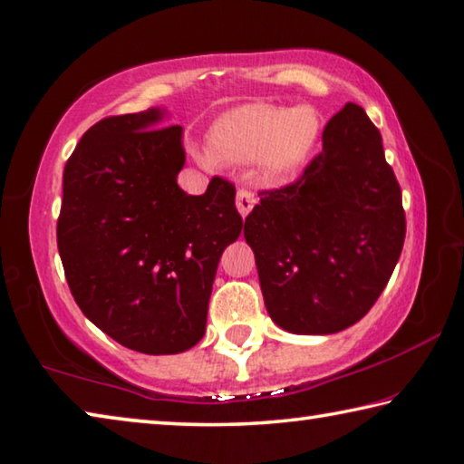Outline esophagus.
I'll return each instance as SVG.
<instances>
[{
  "instance_id": "34e87169",
  "label": "esophagus",
  "mask_w": 464,
  "mask_h": 464,
  "mask_svg": "<svg viewBox=\"0 0 464 464\" xmlns=\"http://www.w3.org/2000/svg\"><path fill=\"white\" fill-rule=\"evenodd\" d=\"M255 203H256V197L250 191H246V188H240L237 195V209L242 218H246L250 211H253Z\"/></svg>"
}]
</instances>
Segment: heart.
Segmentation results:
<instances>
[{
    "instance_id": "heart-1",
    "label": "heart",
    "mask_w": 464,
    "mask_h": 464,
    "mask_svg": "<svg viewBox=\"0 0 464 464\" xmlns=\"http://www.w3.org/2000/svg\"><path fill=\"white\" fill-rule=\"evenodd\" d=\"M321 138V117L308 104L279 106L250 102L227 111L211 131V141L197 148V158L214 169L219 160L259 162L267 185L294 179Z\"/></svg>"
}]
</instances>
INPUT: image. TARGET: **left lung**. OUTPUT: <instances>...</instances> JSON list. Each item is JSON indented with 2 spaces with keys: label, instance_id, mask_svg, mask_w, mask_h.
I'll return each instance as SVG.
<instances>
[{
  "label": "left lung",
  "instance_id": "obj_1",
  "mask_svg": "<svg viewBox=\"0 0 464 464\" xmlns=\"http://www.w3.org/2000/svg\"><path fill=\"white\" fill-rule=\"evenodd\" d=\"M265 308L295 335L360 321L389 284L405 242L401 187L381 131L347 102L323 131L302 179L261 193L245 222Z\"/></svg>",
  "mask_w": 464,
  "mask_h": 464
}]
</instances>
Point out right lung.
<instances>
[{
	"mask_svg": "<svg viewBox=\"0 0 464 464\" xmlns=\"http://www.w3.org/2000/svg\"><path fill=\"white\" fill-rule=\"evenodd\" d=\"M164 106L98 121L63 172L57 246L88 321L148 355L191 349L205 335L219 256L242 218L234 185L211 179L187 195L182 127Z\"/></svg>",
	"mask_w": 464,
	"mask_h": 464,
	"instance_id": "1",
	"label": "right lung"
}]
</instances>
